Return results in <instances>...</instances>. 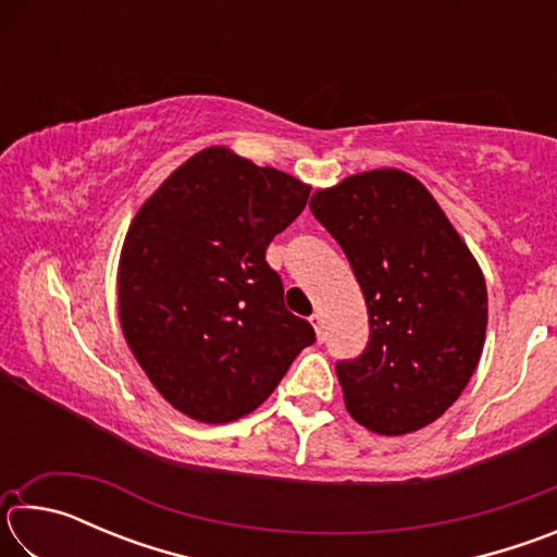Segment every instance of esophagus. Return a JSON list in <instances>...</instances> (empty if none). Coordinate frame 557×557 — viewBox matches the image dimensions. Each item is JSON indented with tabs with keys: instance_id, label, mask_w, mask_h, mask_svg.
<instances>
[{
	"instance_id": "obj_1",
	"label": "esophagus",
	"mask_w": 557,
	"mask_h": 557,
	"mask_svg": "<svg viewBox=\"0 0 557 557\" xmlns=\"http://www.w3.org/2000/svg\"><path fill=\"white\" fill-rule=\"evenodd\" d=\"M309 324L314 326L317 338H319V342H322V338H324V322H322V314H312V317H309Z\"/></svg>"
}]
</instances>
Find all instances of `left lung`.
I'll return each instance as SVG.
<instances>
[{
    "mask_svg": "<svg viewBox=\"0 0 557 557\" xmlns=\"http://www.w3.org/2000/svg\"><path fill=\"white\" fill-rule=\"evenodd\" d=\"M309 209L342 245L369 307V346L336 363L348 414L391 437L430 425L482 358V268L428 188L400 169L319 188Z\"/></svg>",
    "mask_w": 557,
    "mask_h": 557,
    "instance_id": "8db88e82",
    "label": "left lung"
}]
</instances>
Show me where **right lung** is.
<instances>
[{
	"mask_svg": "<svg viewBox=\"0 0 557 557\" xmlns=\"http://www.w3.org/2000/svg\"><path fill=\"white\" fill-rule=\"evenodd\" d=\"M309 188L209 147L132 219L117 268L122 334L162 398L191 420L221 425L252 412L314 344L265 260Z\"/></svg>",
	"mask_w": 557,
	"mask_h": 557,
	"instance_id": "add662e5",
	"label": "right lung"
}]
</instances>
